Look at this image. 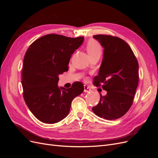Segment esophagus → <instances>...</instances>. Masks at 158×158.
I'll use <instances>...</instances> for the list:
<instances>
[{
  "label": "esophagus",
  "mask_w": 158,
  "mask_h": 158,
  "mask_svg": "<svg viewBox=\"0 0 158 158\" xmlns=\"http://www.w3.org/2000/svg\"><path fill=\"white\" fill-rule=\"evenodd\" d=\"M90 91H91V89L88 86V85H84V92H90Z\"/></svg>",
  "instance_id": "34e87169"
}]
</instances>
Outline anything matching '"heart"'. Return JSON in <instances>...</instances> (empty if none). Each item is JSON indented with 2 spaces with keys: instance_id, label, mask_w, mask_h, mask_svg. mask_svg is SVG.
I'll return each instance as SVG.
<instances>
[{
  "instance_id": "heart-1",
  "label": "heart",
  "mask_w": 158,
  "mask_h": 158,
  "mask_svg": "<svg viewBox=\"0 0 158 158\" xmlns=\"http://www.w3.org/2000/svg\"><path fill=\"white\" fill-rule=\"evenodd\" d=\"M86 50L89 55L96 53H102V45L95 40H90L87 43Z\"/></svg>"
}]
</instances>
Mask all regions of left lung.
I'll return each instance as SVG.
<instances>
[{"instance_id":"obj_1","label":"left lung","mask_w":158,"mask_h":158,"mask_svg":"<svg viewBox=\"0 0 158 158\" xmlns=\"http://www.w3.org/2000/svg\"><path fill=\"white\" fill-rule=\"evenodd\" d=\"M94 38L104 47L103 59L94 84L107 91L100 96L93 112L107 120L123 117L131 108L138 86V63L126 41L109 35H95Z\"/></svg>"}]
</instances>
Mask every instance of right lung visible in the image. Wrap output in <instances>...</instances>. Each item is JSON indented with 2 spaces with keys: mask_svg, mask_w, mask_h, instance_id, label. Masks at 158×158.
I'll list each match as a JSON object with an SVG mask.
<instances>
[{
  "mask_svg": "<svg viewBox=\"0 0 158 158\" xmlns=\"http://www.w3.org/2000/svg\"><path fill=\"white\" fill-rule=\"evenodd\" d=\"M84 37L45 35L28 47L22 72L23 97L31 112L40 121L53 124L65 118L73 99L84 85L74 82L70 88H59V75L69 70L71 55L82 45Z\"/></svg>",
  "mask_w": 158,
  "mask_h": 158,
  "instance_id": "add662e5",
  "label": "right lung"
}]
</instances>
